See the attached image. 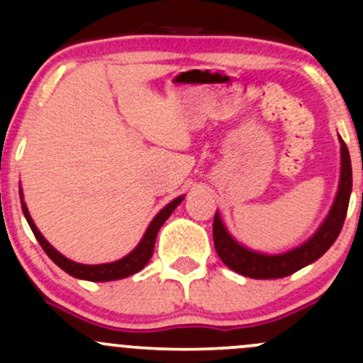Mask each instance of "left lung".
Returning a JSON list of instances; mask_svg holds the SVG:
<instances>
[{
	"instance_id": "obj_1",
	"label": "left lung",
	"mask_w": 363,
	"mask_h": 363,
	"mask_svg": "<svg viewBox=\"0 0 363 363\" xmlns=\"http://www.w3.org/2000/svg\"><path fill=\"white\" fill-rule=\"evenodd\" d=\"M340 142V177L339 188L335 193L334 203L328 211L327 218L320 225V228L309 237L303 244L294 247V250L281 252V255H267V252L252 251L250 247L237 242L230 232L226 230L225 223L221 221L219 212L214 216V225H212V235H214V246L219 258L223 259L228 269L233 272L242 274L252 279H279V277L291 276L296 270L311 265L318 258L330 250L332 244L339 237L342 230L344 219H346L347 203L351 196V186H353V177H351V160L350 151L342 138Z\"/></svg>"
}]
</instances>
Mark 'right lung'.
<instances>
[{
	"label": "right lung",
	"mask_w": 363,
	"mask_h": 363,
	"mask_svg": "<svg viewBox=\"0 0 363 363\" xmlns=\"http://www.w3.org/2000/svg\"><path fill=\"white\" fill-rule=\"evenodd\" d=\"M182 200H184V195L177 196V199H174L170 203L164 205V207L161 208L158 214L155 216V219L151 221V225L147 226V230H145L144 237H142V240L138 242V246L135 247L130 255L117 259V262L101 263V265H84V263H77V262H72V259H68L67 256L61 255L60 251L54 250V247L47 242V239L40 233V230L36 228L35 221H33L31 216H29L28 207H26L24 203L23 189H21V205H23L24 218L26 221H28V225L31 226L33 233H35L36 240L40 242L42 250L47 252V256H49V258L52 259L60 269H63L65 272L69 274V276L77 277V279L93 281V283H105V281L124 279V277L133 276V274H137L138 270L144 269V267L149 263V259H151L152 251H155L156 235H158L160 228L163 226V223L170 218L172 212L175 211V207H177Z\"/></svg>",
	"instance_id": "1"
}]
</instances>
